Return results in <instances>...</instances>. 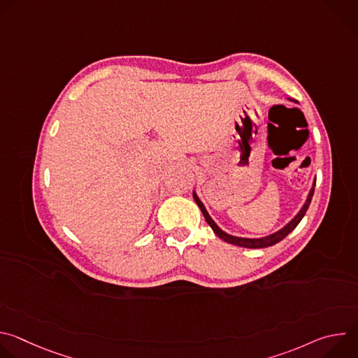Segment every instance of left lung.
<instances>
[{
  "label": "left lung",
  "instance_id": "left-lung-1",
  "mask_svg": "<svg viewBox=\"0 0 358 358\" xmlns=\"http://www.w3.org/2000/svg\"><path fill=\"white\" fill-rule=\"evenodd\" d=\"M289 100L290 101H294V103H297V101L294 100V99H290L289 97ZM315 187H316V177H315V180H313V184H312V188H310V191H309V194H308V198H306V201H304V203L301 206V208L299 210V213L283 227V228H280L279 231H276V232H273V234H271V235H266V236H262V238H243V236H235V235H231V234H228V232H225V231H222L218 225H217V222L211 218V215L208 214V211H207V208H206V206H203L202 203V201L198 198V195H196V192H195V189H192V196H194V199H195V202L198 203V207H199V210H201V213H202V215H203V218H206V221L208 222V225L213 228V231L217 234V236L218 238H221V239H224L225 242H228V243H232V245H236V246H242V248H250V249H257V248H266V246H272V245H275V243H278V242H280L283 238H286L297 225H299V222L301 221V218L304 217V214H306V211H308V208H309V206H310V202H312V198H313V194H315Z\"/></svg>",
  "mask_w": 358,
  "mask_h": 358
}]
</instances>
